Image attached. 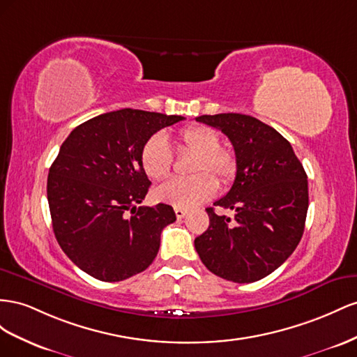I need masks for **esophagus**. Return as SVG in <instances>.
<instances>
[{"instance_id": "34e87169", "label": "esophagus", "mask_w": 357, "mask_h": 357, "mask_svg": "<svg viewBox=\"0 0 357 357\" xmlns=\"http://www.w3.org/2000/svg\"><path fill=\"white\" fill-rule=\"evenodd\" d=\"M175 213H176V218L182 220L187 215V209H182V208H175Z\"/></svg>"}]
</instances>
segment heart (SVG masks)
Segmentation results:
<instances>
[{"label":"heart","instance_id":"heart-1","mask_svg":"<svg viewBox=\"0 0 357 357\" xmlns=\"http://www.w3.org/2000/svg\"><path fill=\"white\" fill-rule=\"evenodd\" d=\"M179 145L195 152L190 178H173L155 190L157 200L175 208L190 209L209 200L217 192L218 182L230 184L238 172V161L230 149L220 146L215 130L205 126L187 127L178 135ZM140 165L151 179H165L173 165V154L162 135L151 136L140 151Z\"/></svg>","mask_w":357,"mask_h":357}]
</instances>
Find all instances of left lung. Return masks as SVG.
<instances>
[{"label": "left lung", "mask_w": 357, "mask_h": 357, "mask_svg": "<svg viewBox=\"0 0 357 357\" xmlns=\"http://www.w3.org/2000/svg\"><path fill=\"white\" fill-rule=\"evenodd\" d=\"M196 121L226 135L238 161L235 182L213 206L233 209L235 221L208 208L209 227L195 239L203 264L217 277L254 282L296 250L308 211V181L287 139L257 118L202 115Z\"/></svg>", "instance_id": "obj_1"}]
</instances>
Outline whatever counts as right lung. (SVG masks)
I'll return each instance as SVG.
<instances>
[{"label":"right lung","instance_id":"1","mask_svg":"<svg viewBox=\"0 0 357 357\" xmlns=\"http://www.w3.org/2000/svg\"><path fill=\"white\" fill-rule=\"evenodd\" d=\"M184 119L121 109L77 126L49 169L47 202L59 247L77 268L115 282L154 261L172 206H139L151 181L140 151L158 130Z\"/></svg>","mask_w":357,"mask_h":357}]
</instances>
